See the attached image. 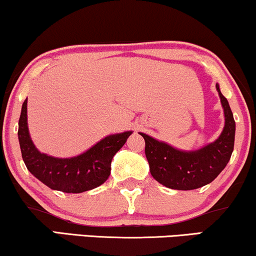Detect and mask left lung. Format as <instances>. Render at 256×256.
<instances>
[{
    "mask_svg": "<svg viewBox=\"0 0 256 256\" xmlns=\"http://www.w3.org/2000/svg\"><path fill=\"white\" fill-rule=\"evenodd\" d=\"M224 112L221 135L201 149L184 152L140 132L146 142V158L152 176L161 184L178 190H192L210 184L224 170L234 149L235 121L227 98L216 84Z\"/></svg>",
    "mask_w": 256,
    "mask_h": 256,
    "instance_id": "left-lung-1",
    "label": "left lung"
}]
</instances>
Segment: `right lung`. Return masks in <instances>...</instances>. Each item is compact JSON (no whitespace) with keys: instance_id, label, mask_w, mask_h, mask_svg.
Wrapping results in <instances>:
<instances>
[{"instance_id":"add662e5","label":"right lung","mask_w":256,"mask_h":256,"mask_svg":"<svg viewBox=\"0 0 256 256\" xmlns=\"http://www.w3.org/2000/svg\"><path fill=\"white\" fill-rule=\"evenodd\" d=\"M132 132L106 136L101 141L74 158H60L38 152L29 135L26 122V98L18 120V142L22 158L36 178L49 188L63 193H84L104 184L110 175L114 155L122 148Z\"/></svg>"}]
</instances>
